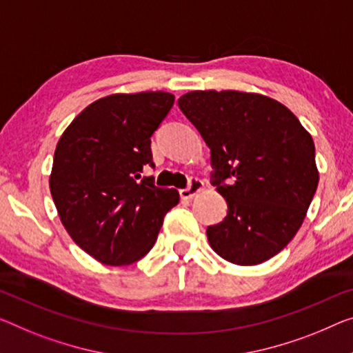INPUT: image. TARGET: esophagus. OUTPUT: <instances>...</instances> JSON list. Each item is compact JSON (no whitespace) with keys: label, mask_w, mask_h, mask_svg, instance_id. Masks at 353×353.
Masks as SVG:
<instances>
[{"label":"esophagus","mask_w":353,"mask_h":353,"mask_svg":"<svg viewBox=\"0 0 353 353\" xmlns=\"http://www.w3.org/2000/svg\"><path fill=\"white\" fill-rule=\"evenodd\" d=\"M202 189H203V183L197 180V178H194L188 188L181 189L180 195H181V199H192L194 195H197L200 191H202Z\"/></svg>","instance_id":"34e87169"}]
</instances>
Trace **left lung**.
Returning a JSON list of instances; mask_svg holds the SVG:
<instances>
[{
	"label": "left lung",
	"mask_w": 353,
	"mask_h": 353,
	"mask_svg": "<svg viewBox=\"0 0 353 353\" xmlns=\"http://www.w3.org/2000/svg\"><path fill=\"white\" fill-rule=\"evenodd\" d=\"M178 105L210 146L216 191L229 208L207 229L210 246L243 267L276 256L296 235L316 194L311 134L284 104L257 93L191 91Z\"/></svg>",
	"instance_id": "1"
}]
</instances>
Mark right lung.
Instances as JSON below:
<instances>
[{
  "label": "right lung",
  "mask_w": 353,
  "mask_h": 353,
  "mask_svg": "<svg viewBox=\"0 0 353 353\" xmlns=\"http://www.w3.org/2000/svg\"><path fill=\"white\" fill-rule=\"evenodd\" d=\"M165 91L110 94L74 118L53 156L50 192L64 229L97 262L131 265L153 248L176 189L143 176L151 135L170 112Z\"/></svg>",
  "instance_id": "obj_1"
}]
</instances>
